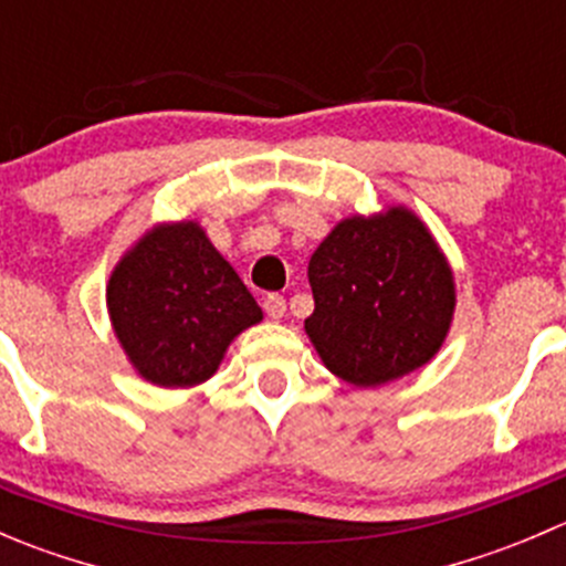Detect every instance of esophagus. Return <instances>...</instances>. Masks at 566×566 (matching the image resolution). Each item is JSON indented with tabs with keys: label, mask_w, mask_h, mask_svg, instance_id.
Instances as JSON below:
<instances>
[{
	"label": "esophagus",
	"mask_w": 566,
	"mask_h": 566,
	"mask_svg": "<svg viewBox=\"0 0 566 566\" xmlns=\"http://www.w3.org/2000/svg\"><path fill=\"white\" fill-rule=\"evenodd\" d=\"M265 315L271 317V319H282L284 317V312H287V301H284V295H279V293H271L265 298Z\"/></svg>",
	"instance_id": "1"
}]
</instances>
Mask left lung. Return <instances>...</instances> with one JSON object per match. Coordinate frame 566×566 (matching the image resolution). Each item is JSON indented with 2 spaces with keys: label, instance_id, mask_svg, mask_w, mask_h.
<instances>
[{
  "label": "left lung",
  "instance_id": "1",
  "mask_svg": "<svg viewBox=\"0 0 566 566\" xmlns=\"http://www.w3.org/2000/svg\"><path fill=\"white\" fill-rule=\"evenodd\" d=\"M304 328L325 367L384 386L430 361L454 315L452 268L410 210L339 221L310 260Z\"/></svg>",
  "mask_w": 566,
  "mask_h": 566
}]
</instances>
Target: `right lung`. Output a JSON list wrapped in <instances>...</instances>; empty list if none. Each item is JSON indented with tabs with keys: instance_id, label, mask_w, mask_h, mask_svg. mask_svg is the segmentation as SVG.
<instances>
[{
	"instance_id": "obj_1",
	"label": "right lung",
	"mask_w": 566,
	"mask_h": 566,
	"mask_svg": "<svg viewBox=\"0 0 566 566\" xmlns=\"http://www.w3.org/2000/svg\"><path fill=\"white\" fill-rule=\"evenodd\" d=\"M114 334L150 384L182 389L219 369L227 345L262 310L193 221L147 232L106 287Z\"/></svg>"
}]
</instances>
